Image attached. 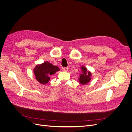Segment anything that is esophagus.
<instances>
[{"instance_id":"esophagus-1","label":"esophagus","mask_w":132,"mask_h":132,"mask_svg":"<svg viewBox=\"0 0 132 132\" xmlns=\"http://www.w3.org/2000/svg\"><path fill=\"white\" fill-rule=\"evenodd\" d=\"M68 70V67H64L63 68V71L65 72H67Z\"/></svg>"}]
</instances>
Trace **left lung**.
Returning <instances> with one entry per match:
<instances>
[{
    "instance_id": "1",
    "label": "left lung",
    "mask_w": 132,
    "mask_h": 132,
    "mask_svg": "<svg viewBox=\"0 0 132 132\" xmlns=\"http://www.w3.org/2000/svg\"><path fill=\"white\" fill-rule=\"evenodd\" d=\"M82 73L80 74V78L79 79L80 83L82 85H85L87 84L88 82L90 81L91 80L90 77L92 75L91 73L90 72H88L87 68L85 67L82 66Z\"/></svg>"
}]
</instances>
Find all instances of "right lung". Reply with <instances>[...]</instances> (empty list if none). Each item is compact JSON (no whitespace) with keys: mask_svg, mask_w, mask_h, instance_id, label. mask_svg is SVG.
<instances>
[{"mask_svg":"<svg viewBox=\"0 0 132 132\" xmlns=\"http://www.w3.org/2000/svg\"><path fill=\"white\" fill-rule=\"evenodd\" d=\"M59 68L53 66L50 62L46 61L40 65H37L34 68V74L37 80L42 84L45 85L50 80V75L54 74Z\"/></svg>","mask_w":132,"mask_h":132,"instance_id":"obj_1","label":"right lung"}]
</instances>
